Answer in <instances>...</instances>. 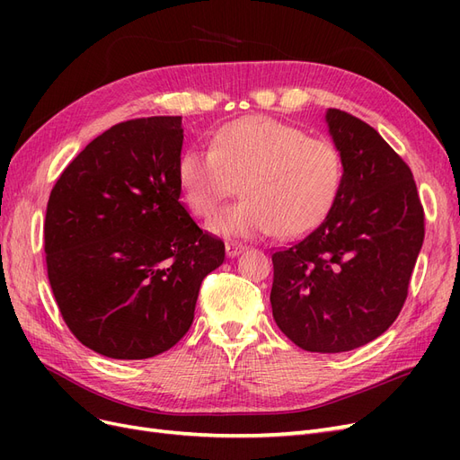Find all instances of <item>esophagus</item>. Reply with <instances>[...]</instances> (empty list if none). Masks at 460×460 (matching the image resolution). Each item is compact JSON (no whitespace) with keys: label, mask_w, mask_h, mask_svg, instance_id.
<instances>
[{"label":"esophagus","mask_w":460,"mask_h":460,"mask_svg":"<svg viewBox=\"0 0 460 460\" xmlns=\"http://www.w3.org/2000/svg\"><path fill=\"white\" fill-rule=\"evenodd\" d=\"M243 249H245V245H243L242 242H234V240L226 242V255H228V257L240 255V253L243 252Z\"/></svg>","instance_id":"obj_1"}]
</instances>
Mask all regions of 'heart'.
I'll use <instances>...</instances> for the list:
<instances>
[{"label": "heart", "mask_w": 460, "mask_h": 460, "mask_svg": "<svg viewBox=\"0 0 460 460\" xmlns=\"http://www.w3.org/2000/svg\"><path fill=\"white\" fill-rule=\"evenodd\" d=\"M178 178L188 208L199 218L213 217L242 182L243 198L211 222L218 234L301 238L336 205L343 157L332 142L307 137L291 124L245 117L218 128L211 149H188Z\"/></svg>", "instance_id": "1"}]
</instances>
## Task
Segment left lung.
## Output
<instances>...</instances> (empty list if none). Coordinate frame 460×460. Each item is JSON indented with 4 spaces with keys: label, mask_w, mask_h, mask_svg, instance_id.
Returning a JSON list of instances; mask_svg holds the SVG:
<instances>
[{
    "label": "left lung",
    "mask_w": 460,
    "mask_h": 460,
    "mask_svg": "<svg viewBox=\"0 0 460 460\" xmlns=\"http://www.w3.org/2000/svg\"><path fill=\"white\" fill-rule=\"evenodd\" d=\"M343 184L326 220L272 253V316L311 353L365 345L394 324L424 242V207L409 164L370 124L328 109Z\"/></svg>",
    "instance_id": "obj_1"
}]
</instances>
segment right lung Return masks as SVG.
<instances>
[{
    "label": "right lung",
    "mask_w": 460,
    "mask_h": 460,
    "mask_svg": "<svg viewBox=\"0 0 460 460\" xmlns=\"http://www.w3.org/2000/svg\"><path fill=\"white\" fill-rule=\"evenodd\" d=\"M180 117H142L97 136L55 182L44 222L59 313L88 349L140 360L193 323L203 278L225 242L180 203Z\"/></svg>",
    "instance_id": "add662e5"
}]
</instances>
